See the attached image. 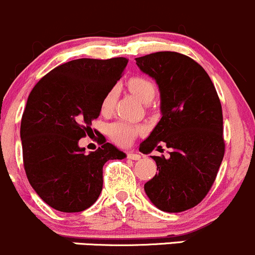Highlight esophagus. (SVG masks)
I'll return each instance as SVG.
<instances>
[{"instance_id": "obj_1", "label": "esophagus", "mask_w": 255, "mask_h": 255, "mask_svg": "<svg viewBox=\"0 0 255 255\" xmlns=\"http://www.w3.org/2000/svg\"><path fill=\"white\" fill-rule=\"evenodd\" d=\"M127 157L128 159H132V161H137V159L141 158V156L137 153V152H128Z\"/></svg>"}]
</instances>
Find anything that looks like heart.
Segmentation results:
<instances>
[{"instance_id":"1","label":"heart","mask_w":255,"mask_h":255,"mask_svg":"<svg viewBox=\"0 0 255 255\" xmlns=\"http://www.w3.org/2000/svg\"><path fill=\"white\" fill-rule=\"evenodd\" d=\"M128 87L143 103H149L156 96V86L149 78L143 76H133L128 78ZM118 99V87L109 88L101 102V113L104 115L112 114ZM143 131L140 125H133L128 122H115L108 127V135L119 146H128L133 138Z\"/></svg>"}]
</instances>
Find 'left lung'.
Masks as SVG:
<instances>
[{
	"label": "left lung",
	"mask_w": 255,
	"mask_h": 255,
	"mask_svg": "<svg viewBox=\"0 0 255 255\" xmlns=\"http://www.w3.org/2000/svg\"><path fill=\"white\" fill-rule=\"evenodd\" d=\"M135 60L161 92L162 118L140 151L170 149L169 158L152 156L158 174L145 191L162 211H185L207 195L224 159L221 102L206 71L186 55L158 51Z\"/></svg>",
	"instance_id": "1"
}]
</instances>
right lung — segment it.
Returning a JSON list of instances; mask_svg holds the SVG:
<instances>
[{
  "instance_id": "obj_1",
  "label": "right lung",
  "mask_w": 255,
  "mask_h": 255,
  "mask_svg": "<svg viewBox=\"0 0 255 255\" xmlns=\"http://www.w3.org/2000/svg\"><path fill=\"white\" fill-rule=\"evenodd\" d=\"M127 65L125 57L72 60L31 89L20 123L23 164L35 193L57 211L81 212L93 205L103 188L104 163L125 157L104 136L89 154L78 141Z\"/></svg>"
}]
</instances>
